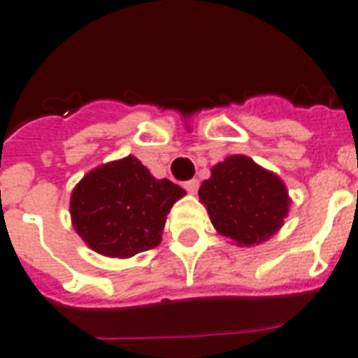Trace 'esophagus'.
Listing matches in <instances>:
<instances>
[{"label": "esophagus", "mask_w": 358, "mask_h": 358, "mask_svg": "<svg viewBox=\"0 0 358 358\" xmlns=\"http://www.w3.org/2000/svg\"><path fill=\"white\" fill-rule=\"evenodd\" d=\"M184 187L187 189L189 193H196V191H198V187H200V182H198L196 178H193V180H187V182H185V184H184Z\"/></svg>", "instance_id": "esophagus-1"}]
</instances>
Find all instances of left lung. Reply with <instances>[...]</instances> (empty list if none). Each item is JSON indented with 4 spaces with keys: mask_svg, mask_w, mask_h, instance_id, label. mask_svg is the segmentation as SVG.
I'll use <instances>...</instances> for the list:
<instances>
[{
    "mask_svg": "<svg viewBox=\"0 0 358 358\" xmlns=\"http://www.w3.org/2000/svg\"><path fill=\"white\" fill-rule=\"evenodd\" d=\"M198 194L216 231L240 245L260 244L275 235L289 207L282 180L242 155L215 165Z\"/></svg>",
    "mask_w": 358,
    "mask_h": 358,
    "instance_id": "obj_1",
    "label": "left lung"
}]
</instances>
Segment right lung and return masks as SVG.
<instances>
[{
  "label": "right lung",
  "mask_w": 358,
  "mask_h": 358,
  "mask_svg": "<svg viewBox=\"0 0 358 358\" xmlns=\"http://www.w3.org/2000/svg\"><path fill=\"white\" fill-rule=\"evenodd\" d=\"M185 191L156 180L134 156L91 171L71 196L74 229L105 257L127 258L162 242L167 213Z\"/></svg>",
  "instance_id": "add662e5"
}]
</instances>
